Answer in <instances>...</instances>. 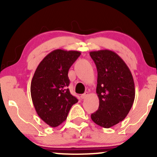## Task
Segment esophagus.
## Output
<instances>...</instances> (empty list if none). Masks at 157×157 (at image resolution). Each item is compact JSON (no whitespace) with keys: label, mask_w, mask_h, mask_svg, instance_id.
Wrapping results in <instances>:
<instances>
[{"label":"esophagus","mask_w":157,"mask_h":157,"mask_svg":"<svg viewBox=\"0 0 157 157\" xmlns=\"http://www.w3.org/2000/svg\"><path fill=\"white\" fill-rule=\"evenodd\" d=\"M88 95H89V93H88V92L84 93L83 94H81V96H80L81 99H85V98H86V97H87Z\"/></svg>","instance_id":"obj_1"}]
</instances>
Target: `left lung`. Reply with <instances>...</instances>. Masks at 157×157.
<instances>
[{"instance_id": "left-lung-1", "label": "left lung", "mask_w": 157, "mask_h": 157, "mask_svg": "<svg viewBox=\"0 0 157 157\" xmlns=\"http://www.w3.org/2000/svg\"><path fill=\"white\" fill-rule=\"evenodd\" d=\"M97 66L96 92L100 104L91 113L94 122L109 128L122 121L135 98L134 82L127 65L117 54L110 50L90 52Z\"/></svg>"}]
</instances>
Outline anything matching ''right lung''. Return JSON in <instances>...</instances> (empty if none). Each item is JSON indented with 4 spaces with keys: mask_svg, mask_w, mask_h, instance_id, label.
<instances>
[{
    "mask_svg": "<svg viewBox=\"0 0 157 157\" xmlns=\"http://www.w3.org/2000/svg\"><path fill=\"white\" fill-rule=\"evenodd\" d=\"M80 54L54 50L43 59L34 74L30 89L32 102L41 120L51 127L64 122L71 106L78 102L67 89L68 72Z\"/></svg>",
    "mask_w": 157,
    "mask_h": 157,
    "instance_id": "add662e5",
    "label": "right lung"
}]
</instances>
